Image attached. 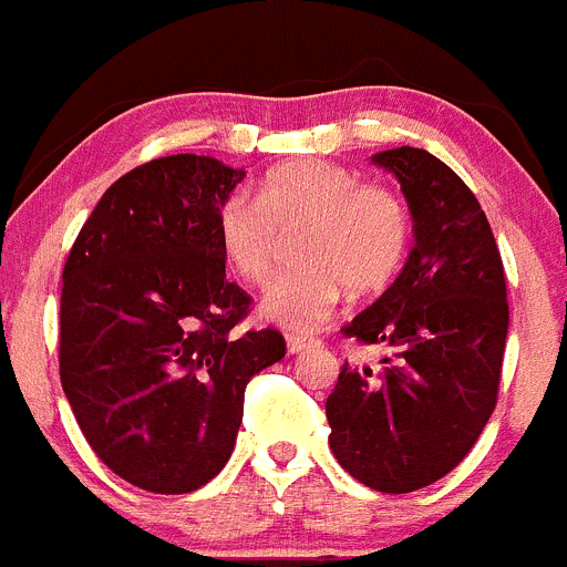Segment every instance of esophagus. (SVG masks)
Masks as SVG:
<instances>
[{
	"label": "esophagus",
	"mask_w": 567,
	"mask_h": 567,
	"mask_svg": "<svg viewBox=\"0 0 567 567\" xmlns=\"http://www.w3.org/2000/svg\"><path fill=\"white\" fill-rule=\"evenodd\" d=\"M313 344H317V339H308V336H302V333L286 336V347H289L291 355H297V352L308 350V347H313Z\"/></svg>",
	"instance_id": "esophagus-1"
}]
</instances>
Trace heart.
Segmentation results:
<instances>
[{
    "instance_id": "obj_1",
    "label": "heart",
    "mask_w": 567,
    "mask_h": 567,
    "mask_svg": "<svg viewBox=\"0 0 567 567\" xmlns=\"http://www.w3.org/2000/svg\"><path fill=\"white\" fill-rule=\"evenodd\" d=\"M295 237L297 265L261 297V313L289 330H313L350 286L383 289L411 245V215L389 184L328 159H289L272 167L256 200L231 193L217 209V248L239 281L267 284L281 237Z\"/></svg>"
}]
</instances>
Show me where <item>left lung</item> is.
I'll list each match as a JSON object with an SVG mask.
<instances>
[{
    "label": "left lung",
    "instance_id": "8db88e82",
    "mask_svg": "<svg viewBox=\"0 0 567 567\" xmlns=\"http://www.w3.org/2000/svg\"><path fill=\"white\" fill-rule=\"evenodd\" d=\"M372 162L400 178L416 245L400 278L341 328L391 355L380 369L344 363L324 416L344 472L411 493L450 474L496 408L507 284L491 223L450 165L411 145Z\"/></svg>",
    "mask_w": 567,
    "mask_h": 567
}]
</instances>
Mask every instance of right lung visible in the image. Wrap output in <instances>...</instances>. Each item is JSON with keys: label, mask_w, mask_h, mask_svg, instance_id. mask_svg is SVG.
I'll list each match as a JSON object with an SVG mask.
<instances>
[{"label": "right lung", "mask_w": 567, "mask_h": 567, "mask_svg": "<svg viewBox=\"0 0 567 567\" xmlns=\"http://www.w3.org/2000/svg\"><path fill=\"white\" fill-rule=\"evenodd\" d=\"M245 178L212 156H159L117 178L63 267L60 380L110 472L189 493L237 444L245 385L286 355L278 330H239L217 209Z\"/></svg>", "instance_id": "obj_1"}]
</instances>
